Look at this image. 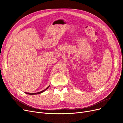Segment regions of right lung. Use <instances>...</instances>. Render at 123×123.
<instances>
[{
  "label": "right lung",
  "instance_id": "1",
  "mask_svg": "<svg viewBox=\"0 0 123 123\" xmlns=\"http://www.w3.org/2000/svg\"><path fill=\"white\" fill-rule=\"evenodd\" d=\"M49 86H50V85L47 88H46L45 89V90H43V91H41V92H38V93H26V94H29V95H35V94H40V93H42V92H44L45 90H47L49 87Z\"/></svg>",
  "mask_w": 123,
  "mask_h": 123
}]
</instances>
